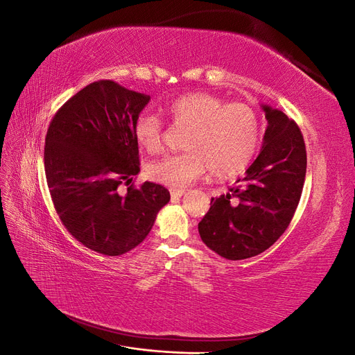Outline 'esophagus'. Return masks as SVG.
Wrapping results in <instances>:
<instances>
[{
    "mask_svg": "<svg viewBox=\"0 0 355 355\" xmlns=\"http://www.w3.org/2000/svg\"><path fill=\"white\" fill-rule=\"evenodd\" d=\"M170 194H171V197L173 198H179V197H182L185 194V189H182V188H170Z\"/></svg>",
    "mask_w": 355,
    "mask_h": 355,
    "instance_id": "esophagus-1",
    "label": "esophagus"
}]
</instances>
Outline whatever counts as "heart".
Here are the masks:
<instances>
[{
	"mask_svg": "<svg viewBox=\"0 0 355 355\" xmlns=\"http://www.w3.org/2000/svg\"><path fill=\"white\" fill-rule=\"evenodd\" d=\"M164 111L175 127L187 128L180 154L151 161L146 173L155 182L173 188L185 187L210 171L228 179L252 163L262 139L261 118L252 106L225 103L218 96L196 92L168 102ZM136 144L155 153L163 144V123L151 112H142L133 123Z\"/></svg>",
	"mask_w": 355,
	"mask_h": 355,
	"instance_id": "b5f03b06",
	"label": "heart"
}]
</instances>
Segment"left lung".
<instances>
[{
    "label": "left lung",
    "mask_w": 355,
    "mask_h": 355,
    "mask_svg": "<svg viewBox=\"0 0 355 355\" xmlns=\"http://www.w3.org/2000/svg\"><path fill=\"white\" fill-rule=\"evenodd\" d=\"M263 146L237 187L211 198L198 223L202 243L230 261L247 259L271 247L293 219L306 173V149L299 125L284 112L263 106Z\"/></svg>",
    "instance_id": "obj_1"
}]
</instances>
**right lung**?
Segmentation results:
<instances>
[{"mask_svg":"<svg viewBox=\"0 0 355 355\" xmlns=\"http://www.w3.org/2000/svg\"><path fill=\"white\" fill-rule=\"evenodd\" d=\"M149 99L112 80L94 81L60 106L47 130L53 206L75 240L105 256L141 244L170 201L163 185L132 184L141 170L133 123Z\"/></svg>","mask_w":355,"mask_h":355,"instance_id":"add662e5","label":"right lung"}]
</instances>
